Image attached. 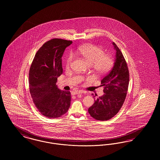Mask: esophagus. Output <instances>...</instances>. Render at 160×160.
Instances as JSON below:
<instances>
[{
	"mask_svg": "<svg viewBox=\"0 0 160 160\" xmlns=\"http://www.w3.org/2000/svg\"><path fill=\"white\" fill-rule=\"evenodd\" d=\"M83 91H72L71 94L72 95H77V94H80V93H82Z\"/></svg>",
	"mask_w": 160,
	"mask_h": 160,
	"instance_id": "1",
	"label": "esophagus"
}]
</instances>
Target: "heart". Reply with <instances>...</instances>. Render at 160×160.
Wrapping results in <instances>:
<instances>
[{"label":"heart","mask_w":160,"mask_h":160,"mask_svg":"<svg viewBox=\"0 0 160 160\" xmlns=\"http://www.w3.org/2000/svg\"><path fill=\"white\" fill-rule=\"evenodd\" d=\"M78 53L98 74L108 72L113 66L114 60L113 58L106 54L104 51L97 46L92 44L82 46L79 48ZM74 59V54L69 53L65 60L66 68H68L71 66Z\"/></svg>","instance_id":"1"}]
</instances>
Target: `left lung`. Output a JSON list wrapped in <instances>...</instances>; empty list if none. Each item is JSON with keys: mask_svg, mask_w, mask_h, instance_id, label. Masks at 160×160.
Here are the masks:
<instances>
[{"mask_svg": "<svg viewBox=\"0 0 160 160\" xmlns=\"http://www.w3.org/2000/svg\"><path fill=\"white\" fill-rule=\"evenodd\" d=\"M116 50L114 66L101 82L104 94L96 98L94 104L88 109L92 117L98 121H107L117 114L125 101L129 84V70L126 61L116 44L113 42Z\"/></svg>", "mask_w": 160, "mask_h": 160, "instance_id": "obj_1", "label": "left lung"}]
</instances>
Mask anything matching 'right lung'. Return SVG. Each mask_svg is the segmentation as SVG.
Returning <instances> with one entry per match:
<instances>
[{"label":"right lung","mask_w":160,"mask_h":160,"mask_svg":"<svg viewBox=\"0 0 160 160\" xmlns=\"http://www.w3.org/2000/svg\"><path fill=\"white\" fill-rule=\"evenodd\" d=\"M71 41L54 38L38 50L32 63L29 89L38 111L48 118H58L66 113L71 104V93L58 89L56 82L63 72L62 57Z\"/></svg>","instance_id":"right-lung-1"}]
</instances>
